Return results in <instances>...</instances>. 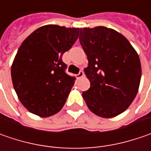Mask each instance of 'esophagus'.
Listing matches in <instances>:
<instances>
[{
    "label": "esophagus",
    "mask_w": 151,
    "mask_h": 151,
    "mask_svg": "<svg viewBox=\"0 0 151 151\" xmlns=\"http://www.w3.org/2000/svg\"><path fill=\"white\" fill-rule=\"evenodd\" d=\"M84 76V72H83V70H80V72L76 75V78L80 79L81 78V77H83Z\"/></svg>",
    "instance_id": "obj_1"
}]
</instances>
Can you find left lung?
<instances>
[{"label": "left lung", "instance_id": "1", "mask_svg": "<svg viewBox=\"0 0 151 151\" xmlns=\"http://www.w3.org/2000/svg\"><path fill=\"white\" fill-rule=\"evenodd\" d=\"M80 43L87 55L84 70L90 88L82 92L87 107L101 118H113L130 106L141 78L139 55L128 39L106 27L80 29Z\"/></svg>", "mask_w": 151, "mask_h": 151}]
</instances>
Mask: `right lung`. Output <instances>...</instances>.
<instances>
[{
	"instance_id": "right-lung-1",
	"label": "right lung",
	"mask_w": 151,
	"mask_h": 151,
	"mask_svg": "<svg viewBox=\"0 0 151 151\" xmlns=\"http://www.w3.org/2000/svg\"><path fill=\"white\" fill-rule=\"evenodd\" d=\"M80 28L46 25L21 44L12 65L15 91L30 113L50 117L65 105L76 78L65 73L62 55L78 38Z\"/></svg>"
}]
</instances>
